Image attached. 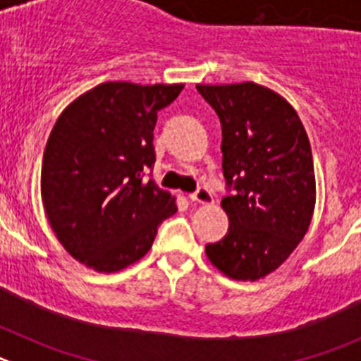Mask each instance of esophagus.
Masks as SVG:
<instances>
[{"instance_id":"esophagus-1","label":"esophagus","mask_w":361,"mask_h":361,"mask_svg":"<svg viewBox=\"0 0 361 361\" xmlns=\"http://www.w3.org/2000/svg\"><path fill=\"white\" fill-rule=\"evenodd\" d=\"M191 202H199V204H213V193L206 186L197 188L195 193L190 195Z\"/></svg>"}]
</instances>
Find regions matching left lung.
<instances>
[{
	"mask_svg": "<svg viewBox=\"0 0 361 361\" xmlns=\"http://www.w3.org/2000/svg\"><path fill=\"white\" fill-rule=\"evenodd\" d=\"M222 126V171L231 195L220 206L226 237L206 245L233 280H258L288 260L311 224L317 184L311 145L295 108L257 82L197 85Z\"/></svg>",
	"mask_w": 361,
	"mask_h": 361,
	"instance_id": "8db88e82",
	"label": "left lung"
}]
</instances>
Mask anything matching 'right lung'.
<instances>
[{"instance_id": "obj_1", "label": "right lung", "mask_w": 361, "mask_h": 361, "mask_svg": "<svg viewBox=\"0 0 361 361\" xmlns=\"http://www.w3.org/2000/svg\"><path fill=\"white\" fill-rule=\"evenodd\" d=\"M184 85L103 82L65 108L50 132L41 199L57 240L75 260L114 273L141 260L175 197L145 175L155 164L157 111Z\"/></svg>"}]
</instances>
